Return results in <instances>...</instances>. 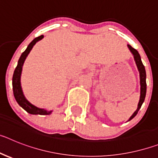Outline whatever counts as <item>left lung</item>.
<instances>
[{
	"mask_svg": "<svg viewBox=\"0 0 158 158\" xmlns=\"http://www.w3.org/2000/svg\"><path fill=\"white\" fill-rule=\"evenodd\" d=\"M130 51H131V53L133 54L134 58H135V63H136L137 67H138V69L139 71V74H140V85H141V95H140V100H139V105H138V108H137L136 111H135L133 115H131V117L130 118L129 120L132 119L135 115L138 114V111H139V109L142 107V104H143V102L145 100V97H146V69H145V66L143 65L142 62V60H141V57L139 55V52L137 51V50H135V48L131 47V46L128 45Z\"/></svg>",
	"mask_w": 158,
	"mask_h": 158,
	"instance_id": "left-lung-1",
	"label": "left lung"
}]
</instances>
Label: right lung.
Here are the masks:
<instances>
[{
    "label": "right lung",
    "mask_w": 158,
    "mask_h": 158,
    "mask_svg": "<svg viewBox=\"0 0 158 158\" xmlns=\"http://www.w3.org/2000/svg\"><path fill=\"white\" fill-rule=\"evenodd\" d=\"M43 38V35H40L31 42L30 44L27 46V49L22 53L21 56H20L19 61H18L17 66L16 67V69L14 70L13 77H12V89H13V94L16 102L27 112L32 114V115H49V114H51L52 112V111H47V110L39 108V107H35V106L31 104L29 101H27L24 97V96H23L21 86H20V75H21L22 66H23V62H24L27 54H29L33 46L39 40H42Z\"/></svg>",
    "instance_id": "right-lung-1"
}]
</instances>
